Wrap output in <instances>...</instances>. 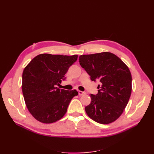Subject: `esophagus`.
I'll return each mask as SVG.
<instances>
[{
  "instance_id": "34e87169",
  "label": "esophagus",
  "mask_w": 154,
  "mask_h": 154,
  "mask_svg": "<svg viewBox=\"0 0 154 154\" xmlns=\"http://www.w3.org/2000/svg\"><path fill=\"white\" fill-rule=\"evenodd\" d=\"M85 94V92H82V91H78V94H79V96L84 95Z\"/></svg>"
}]
</instances>
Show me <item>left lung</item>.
<instances>
[{
    "label": "left lung",
    "mask_w": 154,
    "mask_h": 154,
    "mask_svg": "<svg viewBox=\"0 0 154 154\" xmlns=\"http://www.w3.org/2000/svg\"><path fill=\"white\" fill-rule=\"evenodd\" d=\"M80 66L92 81L99 80L98 93L91 94L85 110L88 117L101 124L114 122L123 112L132 92V75L122 60L113 53L81 55Z\"/></svg>",
    "instance_id": "obj_1"
}]
</instances>
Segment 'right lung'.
Segmentation results:
<instances>
[{
	"mask_svg": "<svg viewBox=\"0 0 154 154\" xmlns=\"http://www.w3.org/2000/svg\"><path fill=\"white\" fill-rule=\"evenodd\" d=\"M78 59V55H37L27 65L22 73V88L26 106L38 122L52 123L67 112L75 89L66 91L57 87L66 80L65 74Z\"/></svg>",
	"mask_w": 154,
	"mask_h": 154,
	"instance_id": "right-lung-1",
	"label": "right lung"
}]
</instances>
